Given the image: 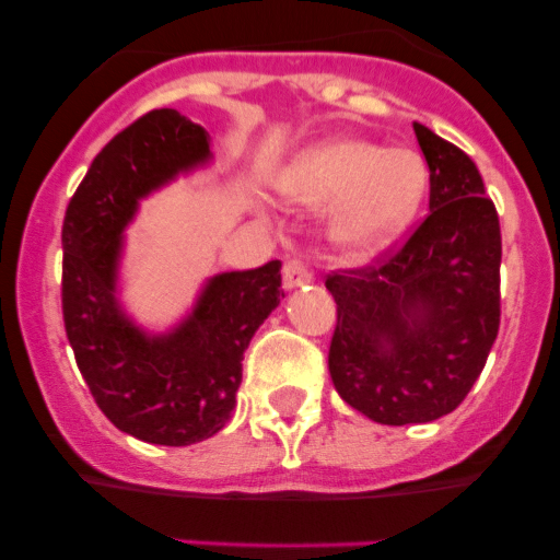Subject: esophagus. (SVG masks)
I'll return each instance as SVG.
<instances>
[{"label": "esophagus", "instance_id": "esophagus-1", "mask_svg": "<svg viewBox=\"0 0 560 560\" xmlns=\"http://www.w3.org/2000/svg\"><path fill=\"white\" fill-rule=\"evenodd\" d=\"M314 279L312 268L306 265V259L303 257H290L284 262V287L287 290H295V287L301 284H308V281Z\"/></svg>", "mask_w": 560, "mask_h": 560}]
</instances>
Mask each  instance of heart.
<instances>
[{
  "label": "heart",
  "instance_id": "obj_1",
  "mask_svg": "<svg viewBox=\"0 0 560 560\" xmlns=\"http://www.w3.org/2000/svg\"><path fill=\"white\" fill-rule=\"evenodd\" d=\"M284 186L312 208L341 201L332 235L349 252H371L415 217L428 189V167L411 149L332 140L306 151L287 173Z\"/></svg>",
  "mask_w": 560,
  "mask_h": 560
}]
</instances>
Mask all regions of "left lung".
<instances>
[{
  "label": "left lung",
  "mask_w": 560,
  "mask_h": 560,
  "mask_svg": "<svg viewBox=\"0 0 560 560\" xmlns=\"http://www.w3.org/2000/svg\"><path fill=\"white\" fill-rule=\"evenodd\" d=\"M431 171L428 217L374 262L332 270L327 369L382 425L450 415L488 363L501 322V228L471 156L415 124Z\"/></svg>",
  "instance_id": "left-lung-1"
}]
</instances>
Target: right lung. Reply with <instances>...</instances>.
<instances>
[{
    "mask_svg": "<svg viewBox=\"0 0 560 560\" xmlns=\"http://www.w3.org/2000/svg\"><path fill=\"white\" fill-rule=\"evenodd\" d=\"M208 156L200 124L173 107L149 110L94 156L61 224V314L78 369L118 431L165 447L228 425L248 341L284 298L281 262L270 259L213 276L167 336H145L118 306L121 230L138 200Z\"/></svg>",
    "mask_w": 560,
    "mask_h": 560,
    "instance_id": "obj_1",
    "label": "right lung"
}]
</instances>
